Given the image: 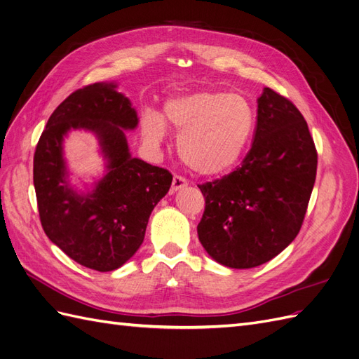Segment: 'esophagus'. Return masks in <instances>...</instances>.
Here are the masks:
<instances>
[{
	"label": "esophagus",
	"mask_w": 359,
	"mask_h": 359,
	"mask_svg": "<svg viewBox=\"0 0 359 359\" xmlns=\"http://www.w3.org/2000/svg\"><path fill=\"white\" fill-rule=\"evenodd\" d=\"M184 187H187V181H186V178H182V177H180V175H175V177H173L170 191H172V193H175V191H178V190H181V189H184Z\"/></svg>",
	"instance_id": "1"
}]
</instances>
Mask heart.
<instances>
[{"instance_id":"b5f03b06","label":"heart","mask_w":359,"mask_h":359,"mask_svg":"<svg viewBox=\"0 0 359 359\" xmlns=\"http://www.w3.org/2000/svg\"><path fill=\"white\" fill-rule=\"evenodd\" d=\"M165 121L178 133L182 161L199 175L215 177L232 169L255 132L253 106L240 94L201 91L173 97L165 104ZM161 116L149 112L144 137L158 145L166 136Z\"/></svg>"}]
</instances>
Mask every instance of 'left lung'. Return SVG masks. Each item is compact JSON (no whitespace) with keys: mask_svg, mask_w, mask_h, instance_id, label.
Wrapping results in <instances>:
<instances>
[{"mask_svg":"<svg viewBox=\"0 0 359 359\" xmlns=\"http://www.w3.org/2000/svg\"><path fill=\"white\" fill-rule=\"evenodd\" d=\"M318 153L306 119L286 97L264 88L253 145L236 170L199 186V241L215 262L262 265L295 240L316 180Z\"/></svg>","mask_w":359,"mask_h":359,"instance_id":"obj_1","label":"left lung"}]
</instances>
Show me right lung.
Masks as SVG:
<instances>
[{
	"label": "right lung",
	"instance_id": "add662e5",
	"mask_svg": "<svg viewBox=\"0 0 359 359\" xmlns=\"http://www.w3.org/2000/svg\"><path fill=\"white\" fill-rule=\"evenodd\" d=\"M139 118L116 83L97 82L74 91L50 118L34 154V189L43 231L74 262L100 273L123 266L144 243L154 206L170 189V172L132 157L126 130ZM70 129L100 140L107 173L93 191L68 181L62 142Z\"/></svg>",
	"mask_w": 359,
	"mask_h": 359
}]
</instances>
